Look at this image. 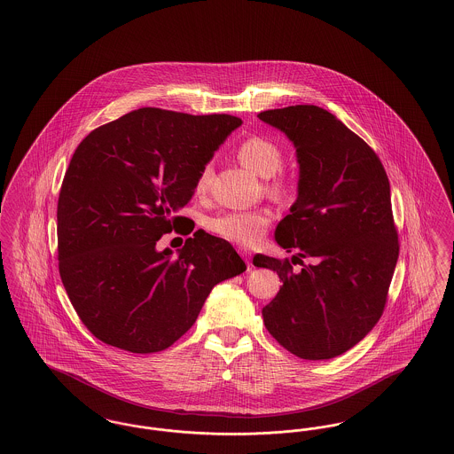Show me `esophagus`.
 Wrapping results in <instances>:
<instances>
[{
	"label": "esophagus",
	"mask_w": 454,
	"mask_h": 454,
	"mask_svg": "<svg viewBox=\"0 0 454 454\" xmlns=\"http://www.w3.org/2000/svg\"><path fill=\"white\" fill-rule=\"evenodd\" d=\"M239 254L245 258V262H247V265H248V269H250V265H252V262H250V260H252V252H250V250H241Z\"/></svg>",
	"instance_id": "1"
}]
</instances>
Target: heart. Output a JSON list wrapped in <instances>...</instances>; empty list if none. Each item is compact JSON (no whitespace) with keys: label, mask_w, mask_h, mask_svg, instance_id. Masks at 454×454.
Masks as SVG:
<instances>
[{"label":"heart","mask_w":454,"mask_h":454,"mask_svg":"<svg viewBox=\"0 0 454 454\" xmlns=\"http://www.w3.org/2000/svg\"><path fill=\"white\" fill-rule=\"evenodd\" d=\"M236 159L243 167L254 172L260 177H270L267 182V192L273 200H289L295 194V184L284 174H275L282 160L284 150L272 138L252 135L245 138L236 148ZM211 179V165H204L196 179L194 191L202 196L207 191ZM273 216L269 209L254 211H226L206 219V228L213 235L219 236L239 247H256L267 235Z\"/></svg>","instance_id":"heart-1"}]
</instances>
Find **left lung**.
I'll return each instance as SVG.
<instances>
[{"label": "left lung", "mask_w": 454, "mask_h": 454, "mask_svg": "<svg viewBox=\"0 0 454 454\" xmlns=\"http://www.w3.org/2000/svg\"><path fill=\"white\" fill-rule=\"evenodd\" d=\"M258 118L295 146L297 200L275 239L303 265L294 271L289 258L254 254V267L284 282L263 323L292 355L329 360L360 343L383 314L399 258L388 177L377 153L326 109L297 105Z\"/></svg>", "instance_id": "obj_1"}]
</instances>
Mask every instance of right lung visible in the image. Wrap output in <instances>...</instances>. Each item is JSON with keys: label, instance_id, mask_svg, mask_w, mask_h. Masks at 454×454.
I'll return each instance as SVG.
<instances>
[{"label": "right lung", "instance_id": "right-lung-1", "mask_svg": "<svg viewBox=\"0 0 454 454\" xmlns=\"http://www.w3.org/2000/svg\"><path fill=\"white\" fill-rule=\"evenodd\" d=\"M239 125L231 114L140 108L75 148L57 204L59 272L82 325L103 343L162 351L196 323L216 284L247 270L226 239L200 230L176 258L157 250L181 228L176 213L192 198L200 168Z\"/></svg>", "mask_w": 454, "mask_h": 454}]
</instances>
